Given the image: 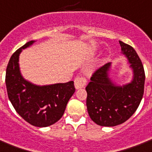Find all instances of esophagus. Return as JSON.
<instances>
[{"mask_svg": "<svg viewBox=\"0 0 152 152\" xmlns=\"http://www.w3.org/2000/svg\"><path fill=\"white\" fill-rule=\"evenodd\" d=\"M87 80L84 77H80V76H77L75 80H74V84H75V88L76 89H80L82 88H84L86 85Z\"/></svg>", "mask_w": 152, "mask_h": 152, "instance_id": "obj_1", "label": "esophagus"}]
</instances>
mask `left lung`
<instances>
[{"mask_svg": "<svg viewBox=\"0 0 152 152\" xmlns=\"http://www.w3.org/2000/svg\"><path fill=\"white\" fill-rule=\"evenodd\" d=\"M133 72L131 82L117 85L109 76L112 63L97 69L86 87L87 109L91 120L104 127L121 124L132 115L140 104L144 91L145 73L134 48L120 41Z\"/></svg>", "mask_w": 152, "mask_h": 152, "instance_id": "obj_1", "label": "left lung"}]
</instances>
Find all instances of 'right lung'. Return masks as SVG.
<instances>
[{
    "instance_id": "right-lung-1",
    "label": "right lung",
    "mask_w": 152,
    "mask_h": 152,
    "mask_svg": "<svg viewBox=\"0 0 152 152\" xmlns=\"http://www.w3.org/2000/svg\"><path fill=\"white\" fill-rule=\"evenodd\" d=\"M34 42H27L12 55L6 68L5 84L9 100L17 113L30 124L44 127L55 124L62 117L76 89L73 81L40 86L22 76L20 54Z\"/></svg>"
}]
</instances>
